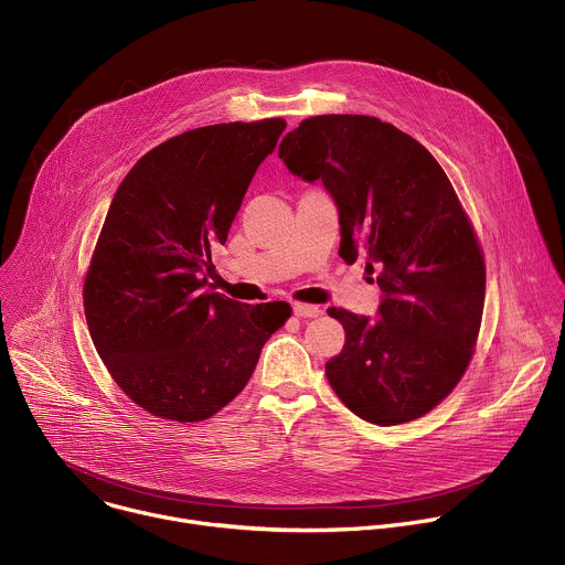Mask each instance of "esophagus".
Returning a JSON list of instances; mask_svg holds the SVG:
<instances>
[{
    "mask_svg": "<svg viewBox=\"0 0 565 565\" xmlns=\"http://www.w3.org/2000/svg\"><path fill=\"white\" fill-rule=\"evenodd\" d=\"M292 312H295L297 317H308V319H312V317H319V315H321V308H319V306H310V303H292Z\"/></svg>",
    "mask_w": 565,
    "mask_h": 565,
    "instance_id": "esophagus-1",
    "label": "esophagus"
}]
</instances>
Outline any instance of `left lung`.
<instances>
[{"mask_svg": "<svg viewBox=\"0 0 565 565\" xmlns=\"http://www.w3.org/2000/svg\"><path fill=\"white\" fill-rule=\"evenodd\" d=\"M299 179L339 211V257L365 255L382 288L377 317L328 308L345 330L326 363L337 397L363 422L397 426L433 411L472 356L486 297L483 255L439 161L367 115L303 119L279 146Z\"/></svg>", "mask_w": 565, "mask_h": 565, "instance_id": "8db88e82", "label": "left lung"}]
</instances>
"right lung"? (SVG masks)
Returning <instances> with one entry per match:
<instances>
[{
    "label": "right lung",
    "instance_id": "obj_1",
    "mask_svg": "<svg viewBox=\"0 0 565 565\" xmlns=\"http://www.w3.org/2000/svg\"><path fill=\"white\" fill-rule=\"evenodd\" d=\"M284 119L215 124L146 152L110 202L84 284L93 343L143 411L204 422L248 384L284 301L239 303L206 290L259 163Z\"/></svg>",
    "mask_w": 565,
    "mask_h": 565
}]
</instances>
